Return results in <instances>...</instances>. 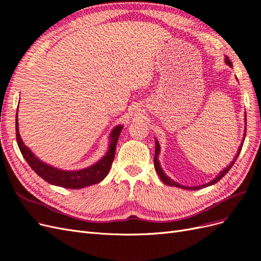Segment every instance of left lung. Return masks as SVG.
Masks as SVG:
<instances>
[{
    "label": "left lung",
    "mask_w": 261,
    "mask_h": 261,
    "mask_svg": "<svg viewBox=\"0 0 261 261\" xmlns=\"http://www.w3.org/2000/svg\"><path fill=\"white\" fill-rule=\"evenodd\" d=\"M225 63H226V64H227L228 66H231V67H232V62L230 61V59H228V58H225ZM245 135H246V134H244V136H245ZM244 139H245V137H244ZM244 139H243L242 144H241V146H240V148H239V151H238V153H236V155H235V158H234V160L231 162V164L228 165V167H226L222 172H220V174H219L215 179H212L211 181H209V183H207V184H203V185H201V186H194V187L181 186L180 184L176 183L175 180L171 179L167 174H165V173H164V172H163V170H162V168L160 167L159 160H158V155H159V153H160V145H159V143H158V140H156V139H155V152H154V158H153L154 169H155V171H156V173H158V175L160 176V178H161V180L163 181V183H164V184H167V185H169V186H175V187L184 188V189H193V191H196V189H200V188H204V187H207V186H210V185L216 184L217 181H219L221 178H222V177L226 174V173H227L228 171L231 170V168L233 167V164L235 163L236 159H238L239 155H240V153H241V150H242V147H243V144H244Z\"/></svg>",
    "instance_id": "obj_1"
}]
</instances>
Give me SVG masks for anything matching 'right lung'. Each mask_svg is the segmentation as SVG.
<instances>
[{
  "label": "right lung",
  "instance_id": "obj_1",
  "mask_svg": "<svg viewBox=\"0 0 261 261\" xmlns=\"http://www.w3.org/2000/svg\"><path fill=\"white\" fill-rule=\"evenodd\" d=\"M122 128H123L122 125H118L116 127H114L111 135H110L111 143H110L108 152L97 163H94L91 165V167H88L83 170L64 171V170H60L54 167H51V165L42 162L41 160H39L38 158L31 152V150L23 145L19 135L18 120L16 115L17 145L19 147L22 156L25 158V160L30 165V168L33 169L41 178H43L45 181H48V183L55 186L70 188V189L84 188L87 186L100 183V181L108 175L110 169H111L112 162L114 160L116 144H117L118 136H120Z\"/></svg>",
  "mask_w": 261,
  "mask_h": 261
}]
</instances>
